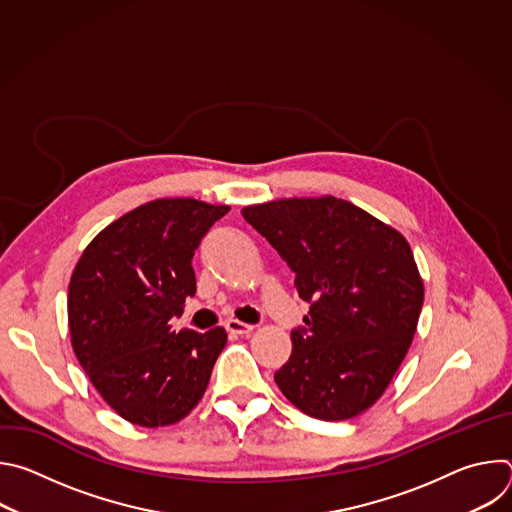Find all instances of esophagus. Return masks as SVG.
Here are the masks:
<instances>
[{"label":"esophagus","instance_id":"1","mask_svg":"<svg viewBox=\"0 0 512 512\" xmlns=\"http://www.w3.org/2000/svg\"><path fill=\"white\" fill-rule=\"evenodd\" d=\"M227 330L231 332V334H239V336H249L251 332H253V326L251 324H245V322H241V320H237V318H231V320H227Z\"/></svg>","mask_w":512,"mask_h":512}]
</instances>
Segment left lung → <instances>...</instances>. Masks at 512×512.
I'll return each mask as SVG.
<instances>
[{"instance_id":"left-lung-1","label":"left lung","mask_w":512,"mask_h":512,"mask_svg":"<svg viewBox=\"0 0 512 512\" xmlns=\"http://www.w3.org/2000/svg\"><path fill=\"white\" fill-rule=\"evenodd\" d=\"M245 221L296 273L310 312L291 332V356L275 373L302 413L342 421L385 393L411 346L423 279L407 239L330 194L251 204Z\"/></svg>"}]
</instances>
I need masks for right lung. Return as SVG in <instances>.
Listing matches in <instances>:
<instances>
[{
	"instance_id": "right-lung-1",
	"label": "right lung",
	"mask_w": 512,
	"mask_h": 512,
	"mask_svg": "<svg viewBox=\"0 0 512 512\" xmlns=\"http://www.w3.org/2000/svg\"><path fill=\"white\" fill-rule=\"evenodd\" d=\"M229 212L196 198H156L105 227L68 283V332L93 387L125 421L164 427L202 399L225 328L174 332L196 294L192 257Z\"/></svg>"
}]
</instances>
